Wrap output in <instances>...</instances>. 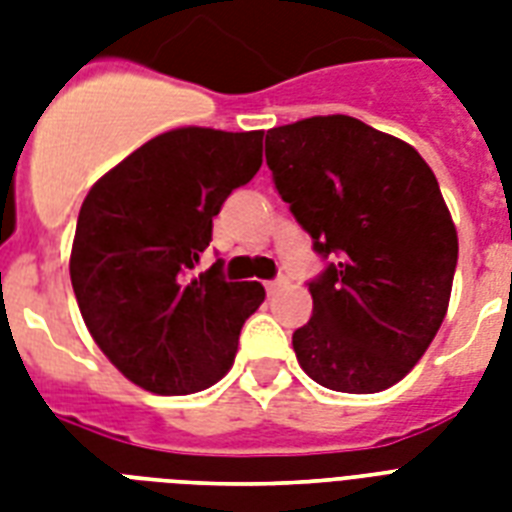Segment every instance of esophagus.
Instances as JSON below:
<instances>
[{
  "label": "esophagus",
  "mask_w": 512,
  "mask_h": 512,
  "mask_svg": "<svg viewBox=\"0 0 512 512\" xmlns=\"http://www.w3.org/2000/svg\"><path fill=\"white\" fill-rule=\"evenodd\" d=\"M287 287H289V279L281 276V279L276 281H268V284H265V292H268V295H276V292H281V289H287Z\"/></svg>",
  "instance_id": "34e87169"
}]
</instances>
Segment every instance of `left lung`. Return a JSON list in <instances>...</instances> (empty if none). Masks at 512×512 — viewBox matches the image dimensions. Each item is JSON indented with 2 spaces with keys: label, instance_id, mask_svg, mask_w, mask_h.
Instances as JSON below:
<instances>
[{
  "label": "left lung",
  "instance_id": "obj_1",
  "mask_svg": "<svg viewBox=\"0 0 512 512\" xmlns=\"http://www.w3.org/2000/svg\"><path fill=\"white\" fill-rule=\"evenodd\" d=\"M265 159L313 249L335 260L292 335L303 372L340 393L396 385L452 297L457 228L436 175L409 143L345 114L273 127Z\"/></svg>",
  "mask_w": 512,
  "mask_h": 512
}]
</instances>
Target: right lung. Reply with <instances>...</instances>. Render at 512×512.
Returning <instances> with one entry per match:
<instances>
[{"instance_id":"1","label":"right lung","mask_w":512,"mask_h":512,"mask_svg":"<svg viewBox=\"0 0 512 512\" xmlns=\"http://www.w3.org/2000/svg\"><path fill=\"white\" fill-rule=\"evenodd\" d=\"M263 164V130L177 127L92 185L76 220L71 284L106 358L143 390L188 396L223 380L257 281H225L220 263L191 276L212 217Z\"/></svg>"}]
</instances>
